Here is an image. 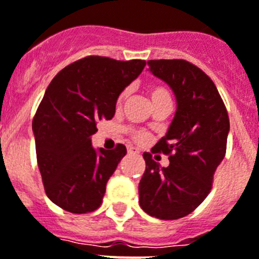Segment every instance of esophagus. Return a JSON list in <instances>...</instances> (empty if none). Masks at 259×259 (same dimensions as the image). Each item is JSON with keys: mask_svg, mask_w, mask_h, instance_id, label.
Wrapping results in <instances>:
<instances>
[{"mask_svg": "<svg viewBox=\"0 0 259 259\" xmlns=\"http://www.w3.org/2000/svg\"><path fill=\"white\" fill-rule=\"evenodd\" d=\"M127 153L137 155V154H140V150L136 149V147H129V149H127Z\"/></svg>", "mask_w": 259, "mask_h": 259, "instance_id": "esophagus-1", "label": "esophagus"}]
</instances>
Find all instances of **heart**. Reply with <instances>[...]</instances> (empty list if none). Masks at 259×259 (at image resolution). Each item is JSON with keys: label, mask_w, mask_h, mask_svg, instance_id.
Here are the masks:
<instances>
[{"label": "heart", "mask_w": 259, "mask_h": 259, "mask_svg": "<svg viewBox=\"0 0 259 259\" xmlns=\"http://www.w3.org/2000/svg\"><path fill=\"white\" fill-rule=\"evenodd\" d=\"M147 92H149L150 100H151V103L153 104L155 103V101H158V100L170 99V93H168V91H167L166 88H163V87H159V85L150 87ZM126 96H127V91H123V92L119 95L117 104H118V105H121V104L123 103V100L126 99ZM133 137L136 138L137 141H143L145 138H146V134L141 133V132H136V133L133 134Z\"/></svg>", "instance_id": "heart-1"}]
</instances>
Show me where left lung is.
Wrapping results in <instances>:
<instances>
[{
  "label": "left lung",
  "mask_w": 259,
  "mask_h": 259,
  "mask_svg": "<svg viewBox=\"0 0 259 259\" xmlns=\"http://www.w3.org/2000/svg\"><path fill=\"white\" fill-rule=\"evenodd\" d=\"M149 71L170 87L177 112L153 153L167 154L160 167L143 153L146 170L138 186L140 205L160 220L190 214L208 196L216 168L227 151L229 117L209 76L182 59L149 60Z\"/></svg>",
  "instance_id": "obj_1"
}]
</instances>
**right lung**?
<instances>
[{
  "mask_svg": "<svg viewBox=\"0 0 259 259\" xmlns=\"http://www.w3.org/2000/svg\"><path fill=\"white\" fill-rule=\"evenodd\" d=\"M145 66L140 59L87 56L63 68L47 87L32 133L46 195L58 207L71 213L100 208L126 147L96 150L91 138L100 121L113 118L118 96Z\"/></svg>",
  "mask_w": 259,
  "mask_h": 259,
  "instance_id": "right-lung-1",
  "label": "right lung"
}]
</instances>
